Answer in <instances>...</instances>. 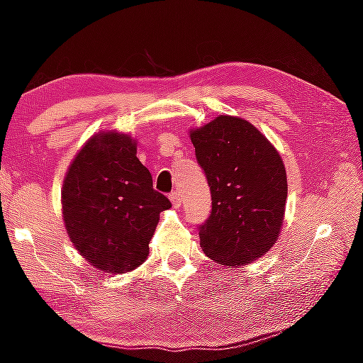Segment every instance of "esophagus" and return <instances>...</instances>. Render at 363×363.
Here are the masks:
<instances>
[{
  "mask_svg": "<svg viewBox=\"0 0 363 363\" xmlns=\"http://www.w3.org/2000/svg\"><path fill=\"white\" fill-rule=\"evenodd\" d=\"M169 200H171V203H173L174 208H179V206L182 205L181 194L177 192V190H176V192H171V194H169Z\"/></svg>",
  "mask_w": 363,
  "mask_h": 363,
  "instance_id": "obj_1",
  "label": "esophagus"
}]
</instances>
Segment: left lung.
<instances>
[{
	"instance_id": "1",
	"label": "left lung",
	"mask_w": 363,
	"mask_h": 363,
	"mask_svg": "<svg viewBox=\"0 0 363 363\" xmlns=\"http://www.w3.org/2000/svg\"><path fill=\"white\" fill-rule=\"evenodd\" d=\"M211 190L200 245L224 266L255 261L277 242L285 214L286 173L274 145L247 120L216 116L190 133Z\"/></svg>"
}]
</instances>
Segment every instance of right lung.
<instances>
[{
	"instance_id": "right-lung-1",
	"label": "right lung",
	"mask_w": 363,
	"mask_h": 363,
	"mask_svg": "<svg viewBox=\"0 0 363 363\" xmlns=\"http://www.w3.org/2000/svg\"><path fill=\"white\" fill-rule=\"evenodd\" d=\"M171 201L153 189L136 157V144L120 133L97 134L73 160L62 187V213L72 243L96 269L123 274L140 266L160 213Z\"/></svg>"
}]
</instances>
